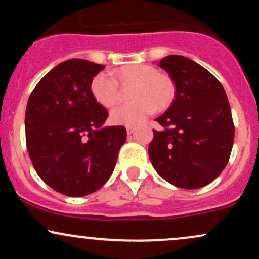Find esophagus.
I'll use <instances>...</instances> for the list:
<instances>
[{
    "mask_svg": "<svg viewBox=\"0 0 259 259\" xmlns=\"http://www.w3.org/2000/svg\"><path fill=\"white\" fill-rule=\"evenodd\" d=\"M134 130H135V127L134 126H126V134L127 135H132L134 133Z\"/></svg>",
    "mask_w": 259,
    "mask_h": 259,
    "instance_id": "1",
    "label": "esophagus"
}]
</instances>
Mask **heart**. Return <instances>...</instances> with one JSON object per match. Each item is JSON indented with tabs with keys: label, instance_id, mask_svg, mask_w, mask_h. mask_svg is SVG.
Segmentation results:
<instances>
[{
	"label": "heart",
	"instance_id": "b5f03b06",
	"mask_svg": "<svg viewBox=\"0 0 259 259\" xmlns=\"http://www.w3.org/2000/svg\"><path fill=\"white\" fill-rule=\"evenodd\" d=\"M118 82L123 88L134 86L130 99L135 100L112 109L109 118L118 125H136L152 114L154 108H167L174 99L175 88L171 79L147 64L124 65L115 72V79L105 72L96 74L90 85L92 97L107 108L114 106L120 97Z\"/></svg>",
	"mask_w": 259,
	"mask_h": 259
}]
</instances>
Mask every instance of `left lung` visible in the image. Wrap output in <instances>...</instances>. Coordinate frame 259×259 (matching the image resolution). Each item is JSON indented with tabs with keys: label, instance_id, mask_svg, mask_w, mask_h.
Listing matches in <instances>:
<instances>
[{
	"label": "left lung",
	"instance_id": "8db88e82",
	"mask_svg": "<svg viewBox=\"0 0 259 259\" xmlns=\"http://www.w3.org/2000/svg\"><path fill=\"white\" fill-rule=\"evenodd\" d=\"M158 65L175 89L171 106L156 121L148 156L157 173L181 189H200L227 167L235 127L224 88L212 74L184 56H167Z\"/></svg>",
	"mask_w": 259,
	"mask_h": 259
}]
</instances>
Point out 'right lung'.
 I'll return each mask as SVG.
<instances>
[{
    "instance_id": "obj_1",
    "label": "right lung",
    "mask_w": 259,
    "mask_h": 259,
    "mask_svg": "<svg viewBox=\"0 0 259 259\" xmlns=\"http://www.w3.org/2000/svg\"><path fill=\"white\" fill-rule=\"evenodd\" d=\"M105 68L68 59L38 81L25 112L26 147L38 177L53 190L81 197L106 184L126 140L124 126H103L108 112L91 95Z\"/></svg>"
}]
</instances>
